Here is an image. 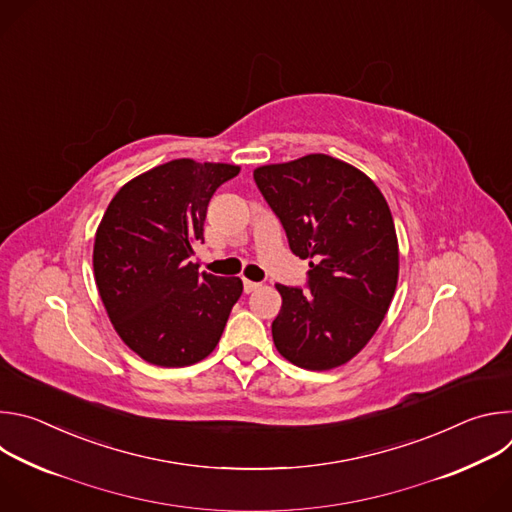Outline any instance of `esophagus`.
Wrapping results in <instances>:
<instances>
[{
  "label": "esophagus",
  "mask_w": 512,
  "mask_h": 512,
  "mask_svg": "<svg viewBox=\"0 0 512 512\" xmlns=\"http://www.w3.org/2000/svg\"><path fill=\"white\" fill-rule=\"evenodd\" d=\"M259 285H261V283H257V281H251V279H245V281H243V289H245V294H251V291H255V289H259Z\"/></svg>",
  "instance_id": "34e87169"
}]
</instances>
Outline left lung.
Returning a JSON list of instances; mask_svg holds the SVG:
<instances>
[{
  "label": "left lung",
  "mask_w": 512,
  "mask_h": 512,
  "mask_svg": "<svg viewBox=\"0 0 512 512\" xmlns=\"http://www.w3.org/2000/svg\"><path fill=\"white\" fill-rule=\"evenodd\" d=\"M253 178L289 249L310 259L308 291L275 285V348L300 369L342 367L375 336L395 296L399 243L389 204L367 174L326 154L259 166Z\"/></svg>",
  "instance_id": "8db88e82"
}]
</instances>
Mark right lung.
<instances>
[{
    "instance_id": "add662e5",
    "label": "right lung",
    "mask_w": 512,
    "mask_h": 512,
    "mask_svg": "<svg viewBox=\"0 0 512 512\" xmlns=\"http://www.w3.org/2000/svg\"><path fill=\"white\" fill-rule=\"evenodd\" d=\"M235 164L180 158L123 184L95 235V283L119 338L145 362L176 369L206 358L243 294L239 277L198 273L206 208Z\"/></svg>"
}]
</instances>
